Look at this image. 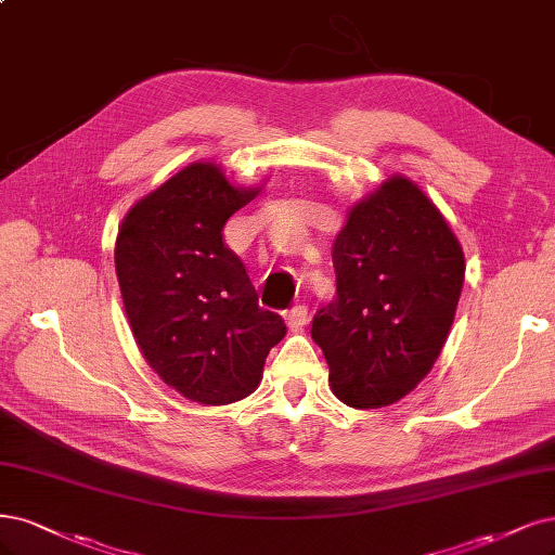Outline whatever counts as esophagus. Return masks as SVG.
I'll return each mask as SVG.
<instances>
[{"label": "esophagus", "mask_w": 555, "mask_h": 555, "mask_svg": "<svg viewBox=\"0 0 555 555\" xmlns=\"http://www.w3.org/2000/svg\"><path fill=\"white\" fill-rule=\"evenodd\" d=\"M308 317H310V312H308V308H305V305H294L292 310H286L284 312V321H286V326H289L292 331H296V328H300V326H305V323H308Z\"/></svg>", "instance_id": "1"}]
</instances>
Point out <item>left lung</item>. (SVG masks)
I'll return each mask as SVG.
<instances>
[{
    "mask_svg": "<svg viewBox=\"0 0 555 555\" xmlns=\"http://www.w3.org/2000/svg\"><path fill=\"white\" fill-rule=\"evenodd\" d=\"M337 296L312 321L333 392L356 409L409 395L441 353L464 286V253L413 181L356 204L335 238Z\"/></svg>",
    "mask_w": 555,
    "mask_h": 555,
    "instance_id": "1",
    "label": "left lung"
}]
</instances>
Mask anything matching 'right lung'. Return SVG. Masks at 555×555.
Masks as SVG:
<instances>
[{"mask_svg":"<svg viewBox=\"0 0 555 555\" xmlns=\"http://www.w3.org/2000/svg\"><path fill=\"white\" fill-rule=\"evenodd\" d=\"M257 193L234 188L214 163H193L130 208L114 247L146 362L199 404L250 395L286 333L280 314L259 308L243 261L222 241L224 222Z\"/></svg>","mask_w":555,"mask_h":555,"instance_id":"right-lung-1","label":"right lung"}]
</instances>
